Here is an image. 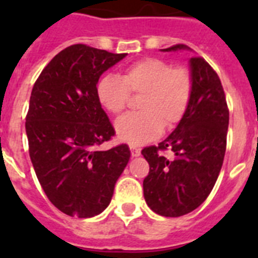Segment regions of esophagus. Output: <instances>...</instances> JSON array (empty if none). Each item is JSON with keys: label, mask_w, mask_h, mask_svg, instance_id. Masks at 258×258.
<instances>
[{"label": "esophagus", "mask_w": 258, "mask_h": 258, "mask_svg": "<svg viewBox=\"0 0 258 258\" xmlns=\"http://www.w3.org/2000/svg\"><path fill=\"white\" fill-rule=\"evenodd\" d=\"M131 154H132V156H133V157L140 156L141 150H140V149H137V147H134V146H131Z\"/></svg>", "instance_id": "esophagus-1"}]
</instances>
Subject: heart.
<instances>
[{
    "label": "heart",
    "mask_w": 258,
    "mask_h": 258,
    "mask_svg": "<svg viewBox=\"0 0 258 258\" xmlns=\"http://www.w3.org/2000/svg\"><path fill=\"white\" fill-rule=\"evenodd\" d=\"M192 75L183 66L145 58L126 66L121 76L106 75L97 85L98 99L112 115H121L132 95H141V112L116 122L118 138L138 146L156 138L161 131L174 129L187 112L192 95Z\"/></svg>",
    "instance_id": "heart-1"
}]
</instances>
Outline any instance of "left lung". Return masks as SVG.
I'll use <instances>...</instances> for the list:
<instances>
[{
    "label": "left lung",
    "instance_id": "8db88e82",
    "mask_svg": "<svg viewBox=\"0 0 258 258\" xmlns=\"http://www.w3.org/2000/svg\"><path fill=\"white\" fill-rule=\"evenodd\" d=\"M188 49L174 45L164 51ZM192 95L187 112L172 134L142 155L150 164L143 195L155 213L179 217L197 209L217 181L226 151L229 107L216 71L202 56L190 59ZM170 151L168 159L162 152Z\"/></svg>",
    "mask_w": 258,
    "mask_h": 258
}]
</instances>
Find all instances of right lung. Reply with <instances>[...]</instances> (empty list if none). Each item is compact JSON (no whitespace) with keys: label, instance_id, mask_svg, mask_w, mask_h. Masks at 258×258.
Returning <instances> with one entry per match:
<instances>
[{"label":"right lung","instance_id":"obj_1","mask_svg":"<svg viewBox=\"0 0 258 258\" xmlns=\"http://www.w3.org/2000/svg\"><path fill=\"white\" fill-rule=\"evenodd\" d=\"M125 55L71 45L49 61L32 89L26 116L31 161L47 199L71 217L103 212L131 157L124 143L97 150L115 136L98 99V80Z\"/></svg>","mask_w":258,"mask_h":258}]
</instances>
